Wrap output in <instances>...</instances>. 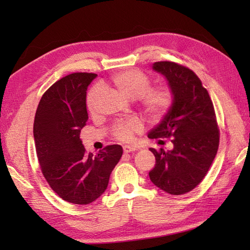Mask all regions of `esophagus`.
Segmentation results:
<instances>
[{"instance_id": "34e87169", "label": "esophagus", "mask_w": 250, "mask_h": 250, "mask_svg": "<svg viewBox=\"0 0 250 250\" xmlns=\"http://www.w3.org/2000/svg\"><path fill=\"white\" fill-rule=\"evenodd\" d=\"M137 150V147L134 145H125L124 146V152L125 153H128V152H132V151H135Z\"/></svg>"}]
</instances>
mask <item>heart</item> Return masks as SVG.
<instances>
[{"label":"heart","instance_id":"b5f03b06","mask_svg":"<svg viewBox=\"0 0 250 250\" xmlns=\"http://www.w3.org/2000/svg\"><path fill=\"white\" fill-rule=\"evenodd\" d=\"M109 83L131 100H139L146 115L151 119H159L166 115L173 102L171 89L167 86H151V81L146 74L139 70H125L111 76ZM100 90L94 87L87 97V107L90 113L97 110V101ZM141 129V122L137 119L122 121L114 126V134L121 141H129L134 132Z\"/></svg>","mask_w":250,"mask_h":250}]
</instances>
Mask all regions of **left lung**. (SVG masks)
Wrapping results in <instances>:
<instances>
[{
    "label": "left lung",
    "instance_id": "8db88e82",
    "mask_svg": "<svg viewBox=\"0 0 250 250\" xmlns=\"http://www.w3.org/2000/svg\"><path fill=\"white\" fill-rule=\"evenodd\" d=\"M152 70L167 79L173 102L148 137H171L173 149L149 148L156 157L149 178L169 194H184L202 182L218 150L219 130L213 102L188 67L161 61L153 63Z\"/></svg>",
    "mask_w": 250,
    "mask_h": 250
}]
</instances>
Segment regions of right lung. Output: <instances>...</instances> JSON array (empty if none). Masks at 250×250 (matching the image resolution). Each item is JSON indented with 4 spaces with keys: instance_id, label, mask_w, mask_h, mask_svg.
<instances>
[{
    "instance_id": "right-lung-1",
    "label": "right lung",
    "mask_w": 250,
    "mask_h": 250,
    "mask_svg": "<svg viewBox=\"0 0 250 250\" xmlns=\"http://www.w3.org/2000/svg\"><path fill=\"white\" fill-rule=\"evenodd\" d=\"M93 73H74L55 83L37 106L33 134L36 155L51 189L66 202L86 205L102 195L122 156L120 145L97 155L84 150L81 130L88 120V86Z\"/></svg>"
}]
</instances>
